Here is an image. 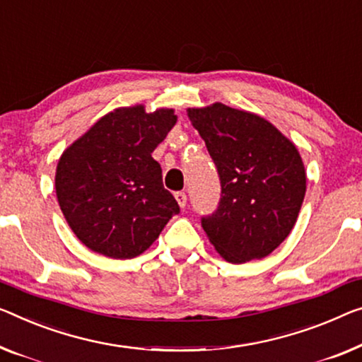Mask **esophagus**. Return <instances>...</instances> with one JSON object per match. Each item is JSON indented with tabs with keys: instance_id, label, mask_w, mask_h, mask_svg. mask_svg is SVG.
<instances>
[{
	"instance_id": "34e87169",
	"label": "esophagus",
	"mask_w": 362,
	"mask_h": 362,
	"mask_svg": "<svg viewBox=\"0 0 362 362\" xmlns=\"http://www.w3.org/2000/svg\"><path fill=\"white\" fill-rule=\"evenodd\" d=\"M175 199H177V203H179L180 208H185L187 206V195H185V192H175Z\"/></svg>"
}]
</instances>
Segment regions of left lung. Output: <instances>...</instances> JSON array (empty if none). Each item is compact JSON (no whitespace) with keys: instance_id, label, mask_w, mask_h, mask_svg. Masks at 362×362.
Segmentation results:
<instances>
[{"instance_id":"1","label":"left lung","mask_w":362,"mask_h":362,"mask_svg":"<svg viewBox=\"0 0 362 362\" xmlns=\"http://www.w3.org/2000/svg\"><path fill=\"white\" fill-rule=\"evenodd\" d=\"M218 169L221 198L202 216L209 242L230 263L260 260L293 230L305 195L298 149L265 118L224 104L188 109Z\"/></svg>"}]
</instances>
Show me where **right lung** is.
I'll list each match as a JSON object with an SVG mask.
<instances>
[{
    "label": "right lung",
    "instance_id": "1",
    "mask_svg": "<svg viewBox=\"0 0 362 362\" xmlns=\"http://www.w3.org/2000/svg\"><path fill=\"white\" fill-rule=\"evenodd\" d=\"M175 122L174 110L117 109L62 154L57 198L69 228L88 249L133 258L149 249L172 216L180 213L151 156Z\"/></svg>",
    "mask_w": 362,
    "mask_h": 362
}]
</instances>
